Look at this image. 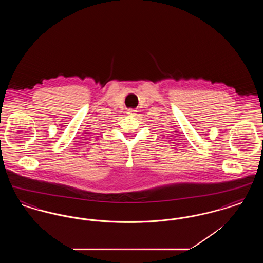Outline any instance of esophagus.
Instances as JSON below:
<instances>
[{"mask_svg": "<svg viewBox=\"0 0 263 263\" xmlns=\"http://www.w3.org/2000/svg\"><path fill=\"white\" fill-rule=\"evenodd\" d=\"M136 112H137V110H135V109H129L127 111L129 116H134V115H136Z\"/></svg>", "mask_w": 263, "mask_h": 263, "instance_id": "34e87169", "label": "esophagus"}]
</instances>
